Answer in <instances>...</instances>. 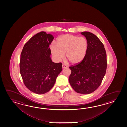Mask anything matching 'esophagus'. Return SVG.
I'll return each mask as SVG.
<instances>
[{
    "label": "esophagus",
    "instance_id": "34e87169",
    "mask_svg": "<svg viewBox=\"0 0 127 127\" xmlns=\"http://www.w3.org/2000/svg\"><path fill=\"white\" fill-rule=\"evenodd\" d=\"M62 67L63 68H66L67 67V66L66 65L64 64L62 65Z\"/></svg>",
    "mask_w": 127,
    "mask_h": 127
}]
</instances>
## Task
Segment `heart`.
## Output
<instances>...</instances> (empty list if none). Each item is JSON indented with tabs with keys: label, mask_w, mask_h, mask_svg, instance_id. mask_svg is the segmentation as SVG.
Wrapping results in <instances>:
<instances>
[{
	"label": "heart",
	"mask_w": 127,
	"mask_h": 127,
	"mask_svg": "<svg viewBox=\"0 0 127 127\" xmlns=\"http://www.w3.org/2000/svg\"><path fill=\"white\" fill-rule=\"evenodd\" d=\"M52 54L58 61L66 58L72 64H76L84 60L88 49V42L84 37L67 34L57 39L56 44L50 45Z\"/></svg>",
	"instance_id": "1"
}]
</instances>
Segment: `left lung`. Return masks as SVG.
<instances>
[{
  "instance_id": "8db88e82",
  "label": "left lung",
  "mask_w": 127,
  "mask_h": 127,
  "mask_svg": "<svg viewBox=\"0 0 127 127\" xmlns=\"http://www.w3.org/2000/svg\"><path fill=\"white\" fill-rule=\"evenodd\" d=\"M86 38V54L79 64L69 67L71 73L69 82L75 92L87 95L99 87L107 69V55L104 46L99 39L89 32H81Z\"/></svg>"
}]
</instances>
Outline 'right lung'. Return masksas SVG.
Masks as SVG:
<instances>
[{
	"label": "right lung",
	"mask_w": 127,
	"mask_h": 127,
	"mask_svg": "<svg viewBox=\"0 0 127 127\" xmlns=\"http://www.w3.org/2000/svg\"><path fill=\"white\" fill-rule=\"evenodd\" d=\"M53 35L42 31L25 44L20 55V73L24 85L31 91L44 94L54 86L62 70L61 63L52 61L49 46Z\"/></svg>",
	"instance_id": "1"
}]
</instances>
